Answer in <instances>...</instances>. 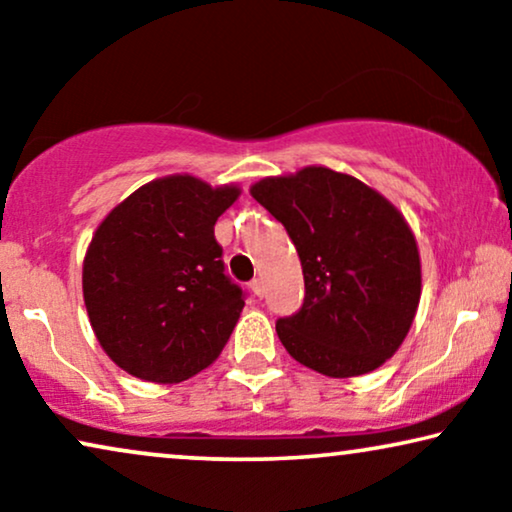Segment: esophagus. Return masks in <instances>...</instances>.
I'll list each match as a JSON object with an SVG mask.
<instances>
[{
	"label": "esophagus",
	"instance_id": "obj_1",
	"mask_svg": "<svg viewBox=\"0 0 512 512\" xmlns=\"http://www.w3.org/2000/svg\"><path fill=\"white\" fill-rule=\"evenodd\" d=\"M249 289L254 291V296H256V298H263V282H261V279H251V282H249Z\"/></svg>",
	"mask_w": 512,
	"mask_h": 512
}]
</instances>
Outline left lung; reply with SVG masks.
<instances>
[{
  "instance_id": "obj_1",
  "label": "left lung",
  "mask_w": 512,
  "mask_h": 512,
  "mask_svg": "<svg viewBox=\"0 0 512 512\" xmlns=\"http://www.w3.org/2000/svg\"><path fill=\"white\" fill-rule=\"evenodd\" d=\"M251 195L296 244L303 307L277 319L293 359L328 377H356L396 354L417 314L422 265L403 214L363 181L303 167Z\"/></svg>"
}]
</instances>
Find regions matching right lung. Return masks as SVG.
Masks as SVG:
<instances>
[{
    "label": "right lung",
    "mask_w": 512,
    "mask_h": 512,
    "mask_svg": "<svg viewBox=\"0 0 512 512\" xmlns=\"http://www.w3.org/2000/svg\"><path fill=\"white\" fill-rule=\"evenodd\" d=\"M240 195L191 174L151 181L97 226L83 258L90 326L111 361L174 384L219 359L244 307L214 223Z\"/></svg>",
    "instance_id": "1"
}]
</instances>
